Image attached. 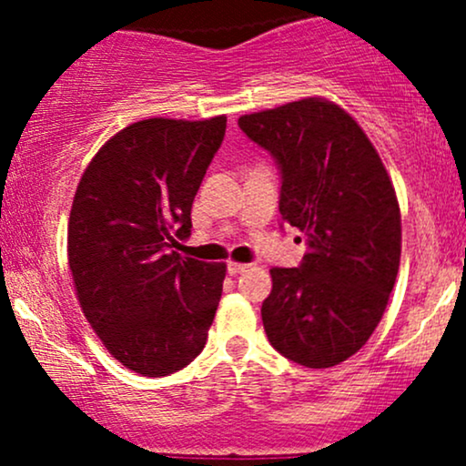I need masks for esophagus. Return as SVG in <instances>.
Listing matches in <instances>:
<instances>
[{
    "label": "esophagus",
    "mask_w": 466,
    "mask_h": 466,
    "mask_svg": "<svg viewBox=\"0 0 466 466\" xmlns=\"http://www.w3.org/2000/svg\"><path fill=\"white\" fill-rule=\"evenodd\" d=\"M245 269H249V265H245V263H228V271L232 276H237V274H243Z\"/></svg>",
    "instance_id": "1"
}]
</instances>
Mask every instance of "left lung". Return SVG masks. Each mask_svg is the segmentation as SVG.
<instances>
[{
  "label": "left lung",
  "instance_id": "left-lung-1",
  "mask_svg": "<svg viewBox=\"0 0 466 466\" xmlns=\"http://www.w3.org/2000/svg\"><path fill=\"white\" fill-rule=\"evenodd\" d=\"M274 155L282 223L300 229V267H274L263 324L271 346L307 368L346 361L381 322L400 260V210L377 148L339 105L302 98L238 117Z\"/></svg>",
  "mask_w": 466,
  "mask_h": 466
}]
</instances>
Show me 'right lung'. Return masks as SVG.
Returning <instances> with one entry per match:
<instances>
[{
  "label": "right lung",
  "instance_id": "obj_1",
  "mask_svg": "<svg viewBox=\"0 0 466 466\" xmlns=\"http://www.w3.org/2000/svg\"><path fill=\"white\" fill-rule=\"evenodd\" d=\"M226 116L148 117L103 144L85 168L67 226L76 298L105 349L129 370L166 377L203 350L226 263L181 258Z\"/></svg>",
  "mask_w": 466,
  "mask_h": 466
}]
</instances>
